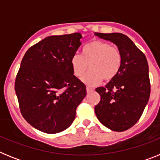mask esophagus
<instances>
[{
  "label": "esophagus",
  "instance_id": "34e87169",
  "mask_svg": "<svg viewBox=\"0 0 160 160\" xmlns=\"http://www.w3.org/2000/svg\"><path fill=\"white\" fill-rule=\"evenodd\" d=\"M87 93L92 92V91H94V89H93V88H90V87H87Z\"/></svg>",
  "mask_w": 160,
  "mask_h": 160
}]
</instances>
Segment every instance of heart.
Masks as SVG:
<instances>
[{
	"mask_svg": "<svg viewBox=\"0 0 160 160\" xmlns=\"http://www.w3.org/2000/svg\"><path fill=\"white\" fill-rule=\"evenodd\" d=\"M74 76L81 78L87 69L90 71L82 81L94 86L102 81H110L118 74L122 64V54L117 46L102 41H94L87 44L82 49V55L74 54L70 60Z\"/></svg>",
	"mask_w": 160,
	"mask_h": 160,
	"instance_id": "1",
	"label": "heart"
}]
</instances>
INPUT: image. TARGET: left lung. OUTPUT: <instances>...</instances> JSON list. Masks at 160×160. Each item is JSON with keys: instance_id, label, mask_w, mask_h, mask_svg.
Instances as JSON below:
<instances>
[{"instance_id": "1", "label": "left lung", "mask_w": 160, "mask_h": 160, "mask_svg": "<svg viewBox=\"0 0 160 160\" xmlns=\"http://www.w3.org/2000/svg\"><path fill=\"white\" fill-rule=\"evenodd\" d=\"M94 35L115 44L122 54L118 74L105 87L95 90L101 100L94 107V112L107 128L124 131L138 122L149 100L148 61L134 42L122 33L94 32Z\"/></svg>"}]
</instances>
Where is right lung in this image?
<instances>
[{
	"instance_id": "right-lung-1",
	"label": "right lung",
	"mask_w": 160,
	"mask_h": 160,
	"mask_svg": "<svg viewBox=\"0 0 160 160\" xmlns=\"http://www.w3.org/2000/svg\"><path fill=\"white\" fill-rule=\"evenodd\" d=\"M81 33L49 36L24 55L15 80L22 116L32 127L56 134L67 129L87 95L86 86L73 75L70 60Z\"/></svg>"
}]
</instances>
